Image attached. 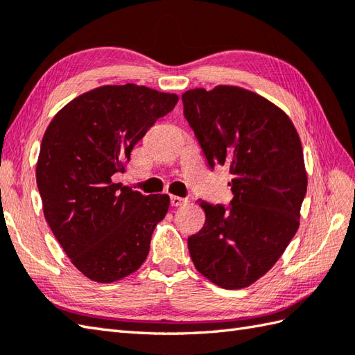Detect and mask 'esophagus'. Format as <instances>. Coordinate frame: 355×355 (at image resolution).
I'll return each mask as SVG.
<instances>
[{
	"instance_id": "obj_1",
	"label": "esophagus",
	"mask_w": 355,
	"mask_h": 355,
	"mask_svg": "<svg viewBox=\"0 0 355 355\" xmlns=\"http://www.w3.org/2000/svg\"><path fill=\"white\" fill-rule=\"evenodd\" d=\"M187 202H189V200H187V198H183V197H177V195H172V197H171V205H172L173 207L186 206Z\"/></svg>"
}]
</instances>
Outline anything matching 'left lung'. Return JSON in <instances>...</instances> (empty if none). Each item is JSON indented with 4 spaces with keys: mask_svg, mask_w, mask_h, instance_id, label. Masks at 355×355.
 I'll use <instances>...</instances> for the list:
<instances>
[{
    "mask_svg": "<svg viewBox=\"0 0 355 355\" xmlns=\"http://www.w3.org/2000/svg\"><path fill=\"white\" fill-rule=\"evenodd\" d=\"M182 99L209 166H227L233 177L227 209L200 200L206 223L187 239L192 262L221 288H245L299 229L308 184L302 143L285 111L250 89L193 88Z\"/></svg>",
    "mask_w": 355,
    "mask_h": 355,
    "instance_id": "left-lung-1",
    "label": "left lung"
}]
</instances>
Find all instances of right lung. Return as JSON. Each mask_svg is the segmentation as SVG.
I'll use <instances>...</instances> for the list:
<instances>
[{"instance_id":"1","label":"right lung","mask_w":355,"mask_h":355,"mask_svg":"<svg viewBox=\"0 0 355 355\" xmlns=\"http://www.w3.org/2000/svg\"><path fill=\"white\" fill-rule=\"evenodd\" d=\"M178 102L145 85H102L58 111L36 163L44 216L73 266L111 284L137 271L149 253L169 195H141L112 183L131 150Z\"/></svg>"}]
</instances>
